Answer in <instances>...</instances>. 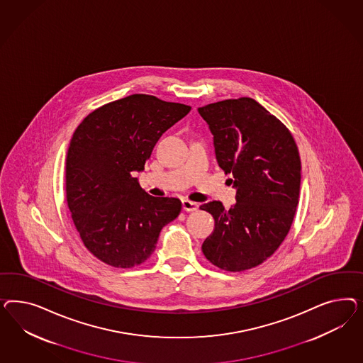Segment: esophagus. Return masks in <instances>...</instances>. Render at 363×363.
<instances>
[{
  "label": "esophagus",
  "instance_id": "34e87169",
  "mask_svg": "<svg viewBox=\"0 0 363 363\" xmlns=\"http://www.w3.org/2000/svg\"><path fill=\"white\" fill-rule=\"evenodd\" d=\"M182 209L185 211H196L198 209V203L189 199H182Z\"/></svg>",
  "mask_w": 363,
  "mask_h": 363
}]
</instances>
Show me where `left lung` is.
<instances>
[{"label":"left lung","mask_w":363,"mask_h":363,"mask_svg":"<svg viewBox=\"0 0 363 363\" xmlns=\"http://www.w3.org/2000/svg\"><path fill=\"white\" fill-rule=\"evenodd\" d=\"M214 135L220 169L231 174L237 202L202 205L216 220L202 243L210 264L225 272H245L275 253L297 211L301 158L293 134L255 99L241 97L198 109Z\"/></svg>","instance_id":"obj_1"}]
</instances>
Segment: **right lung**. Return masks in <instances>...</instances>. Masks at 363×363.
<instances>
[{
	"mask_svg": "<svg viewBox=\"0 0 363 363\" xmlns=\"http://www.w3.org/2000/svg\"><path fill=\"white\" fill-rule=\"evenodd\" d=\"M190 106L149 94L105 104L78 125L66 155V201L85 247L104 264H143L162 228L176 220L178 198L152 197L133 172L143 170L164 133Z\"/></svg>",
	"mask_w": 363,
	"mask_h": 363,
	"instance_id": "obj_1",
	"label": "right lung"
}]
</instances>
